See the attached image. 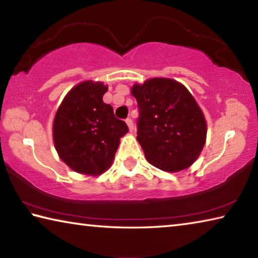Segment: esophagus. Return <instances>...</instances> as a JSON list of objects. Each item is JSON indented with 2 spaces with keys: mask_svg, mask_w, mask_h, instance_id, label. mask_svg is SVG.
Returning a JSON list of instances; mask_svg holds the SVG:
<instances>
[{
  "mask_svg": "<svg viewBox=\"0 0 258 258\" xmlns=\"http://www.w3.org/2000/svg\"><path fill=\"white\" fill-rule=\"evenodd\" d=\"M126 121V124H127V126H128V128H130V131L131 132H132L133 131V128H134V125H133V120L131 119V118H127L125 120Z\"/></svg>",
  "mask_w": 258,
  "mask_h": 258,
  "instance_id": "34e87169",
  "label": "esophagus"
}]
</instances>
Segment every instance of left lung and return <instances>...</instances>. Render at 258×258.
Returning a JSON list of instances; mask_svg holds the SVG:
<instances>
[{"mask_svg": "<svg viewBox=\"0 0 258 258\" xmlns=\"http://www.w3.org/2000/svg\"><path fill=\"white\" fill-rule=\"evenodd\" d=\"M139 108L138 141L146 158L165 172H178L195 163L206 142L202 109L184 85L171 78L134 84Z\"/></svg>", "mask_w": 258, "mask_h": 258, "instance_id": "8db88e82", "label": "left lung"}]
</instances>
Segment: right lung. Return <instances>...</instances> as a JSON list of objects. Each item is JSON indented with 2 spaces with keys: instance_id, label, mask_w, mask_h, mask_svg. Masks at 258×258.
Returning <instances> with one entry per match:
<instances>
[{
  "instance_id": "add662e5",
  "label": "right lung",
  "mask_w": 258,
  "mask_h": 258,
  "mask_svg": "<svg viewBox=\"0 0 258 258\" xmlns=\"http://www.w3.org/2000/svg\"><path fill=\"white\" fill-rule=\"evenodd\" d=\"M103 83L86 81L69 91L53 121L54 147L61 160L77 173L102 174L111 165L119 139L127 133L110 104L103 102Z\"/></svg>"
}]
</instances>
